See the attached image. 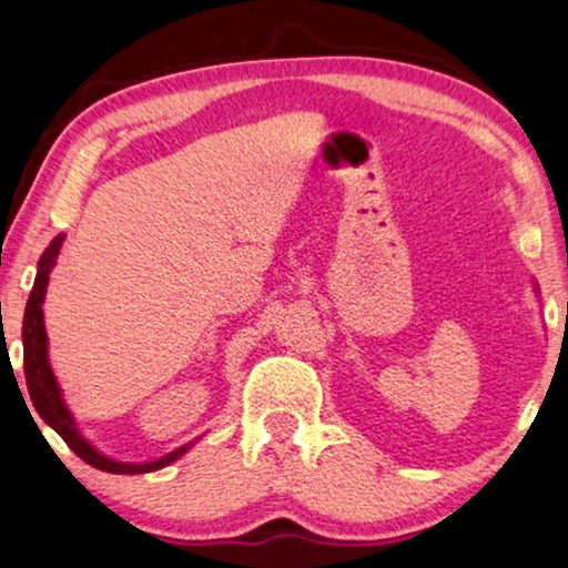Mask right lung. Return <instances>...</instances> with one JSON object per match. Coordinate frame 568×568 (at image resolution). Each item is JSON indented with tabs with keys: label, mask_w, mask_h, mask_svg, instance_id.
<instances>
[{
	"label": "right lung",
	"mask_w": 568,
	"mask_h": 568,
	"mask_svg": "<svg viewBox=\"0 0 568 568\" xmlns=\"http://www.w3.org/2000/svg\"><path fill=\"white\" fill-rule=\"evenodd\" d=\"M64 235H57V239L49 243V248L41 254L39 260V272H36L33 280V291L28 296L26 304V317H23V367H26V385L28 393H31L33 408L39 412L41 419L47 422L49 427L54 429L57 435L62 437L70 448L75 450L78 456L83 458L85 464L97 466L102 471H112V475H143V471H156L162 466H170L172 462H178L189 445H181L172 454L156 458V462L149 464H128V462H114V458H106L104 454H99L93 445L85 440V437L78 433L73 414L70 408L64 406L62 400V390L57 385L54 372L49 367V354H47V329H44V296H47V283H49V272L57 264V254H60ZM28 408V406H26Z\"/></svg>",
	"instance_id": "add662e5"
}]
</instances>
